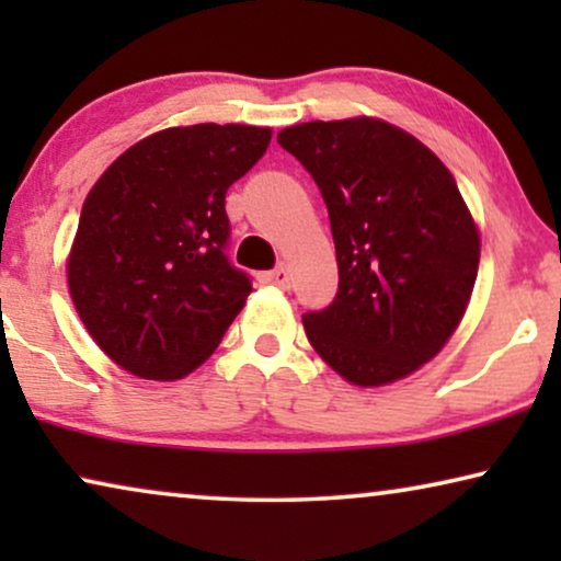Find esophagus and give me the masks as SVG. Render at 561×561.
<instances>
[{
	"instance_id": "esophagus-1",
	"label": "esophagus",
	"mask_w": 561,
	"mask_h": 561,
	"mask_svg": "<svg viewBox=\"0 0 561 561\" xmlns=\"http://www.w3.org/2000/svg\"><path fill=\"white\" fill-rule=\"evenodd\" d=\"M260 280L271 283V286H278V288H288L290 286V271L286 265H278V267H273V271L260 275Z\"/></svg>"
}]
</instances>
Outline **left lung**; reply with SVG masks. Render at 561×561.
Here are the masks:
<instances>
[{"instance_id":"8db88e82","label":"left lung","mask_w":561,"mask_h":561,"mask_svg":"<svg viewBox=\"0 0 561 561\" xmlns=\"http://www.w3.org/2000/svg\"><path fill=\"white\" fill-rule=\"evenodd\" d=\"M278 145L319 186L340 267L334 301L304 317L311 347L355 386L405 378L447 344L478 278V227L455 179L380 119L306 122Z\"/></svg>"}]
</instances>
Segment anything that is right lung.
<instances>
[{"mask_svg":"<svg viewBox=\"0 0 561 561\" xmlns=\"http://www.w3.org/2000/svg\"><path fill=\"white\" fill-rule=\"evenodd\" d=\"M267 145V127H171L133 145L89 191L68 288L83 327L125 370L183 378L242 311L252 280L227 257L225 196Z\"/></svg>","mask_w":561,"mask_h":561,"instance_id":"add662e5","label":"right lung"}]
</instances>
